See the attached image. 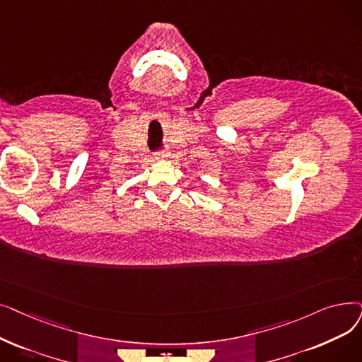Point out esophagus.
<instances>
[{"label": "esophagus", "mask_w": 362, "mask_h": 362, "mask_svg": "<svg viewBox=\"0 0 362 362\" xmlns=\"http://www.w3.org/2000/svg\"><path fill=\"white\" fill-rule=\"evenodd\" d=\"M167 156H168V153L165 151H156L155 152V158L156 160H164V158H167Z\"/></svg>", "instance_id": "1"}]
</instances>
